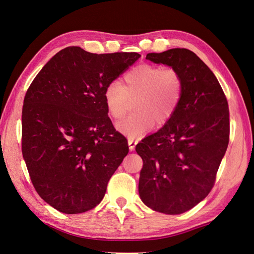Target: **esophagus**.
Returning <instances> with one entry per match:
<instances>
[{"instance_id":"34e87169","label":"esophagus","mask_w":254,"mask_h":254,"mask_svg":"<svg viewBox=\"0 0 254 254\" xmlns=\"http://www.w3.org/2000/svg\"><path fill=\"white\" fill-rule=\"evenodd\" d=\"M137 140H133V139H129L128 140V145H129V149H130V151H132L133 149H134V147H135V145L137 144Z\"/></svg>"}]
</instances>
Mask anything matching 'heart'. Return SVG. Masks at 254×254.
<instances>
[{
  "instance_id": "b5f03b06",
  "label": "heart",
  "mask_w": 254,
  "mask_h": 254,
  "mask_svg": "<svg viewBox=\"0 0 254 254\" xmlns=\"http://www.w3.org/2000/svg\"><path fill=\"white\" fill-rule=\"evenodd\" d=\"M183 93L181 73L173 66L141 64L128 70L122 84L111 81L104 90V102L109 114L121 119L129 99H134L135 112L120 121L117 127L129 139H136L155 125H164L178 109Z\"/></svg>"
}]
</instances>
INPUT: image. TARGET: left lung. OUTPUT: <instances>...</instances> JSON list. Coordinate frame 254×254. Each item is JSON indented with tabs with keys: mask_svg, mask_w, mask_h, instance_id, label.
<instances>
[{
	"mask_svg": "<svg viewBox=\"0 0 254 254\" xmlns=\"http://www.w3.org/2000/svg\"><path fill=\"white\" fill-rule=\"evenodd\" d=\"M146 59L177 68L183 93L173 118L135 146L143 160L139 194L153 211L181 214L214 187L229 144L228 102L213 72L191 51L149 53Z\"/></svg>",
	"mask_w": 254,
	"mask_h": 254,
	"instance_id": "8db88e82",
	"label": "left lung"
}]
</instances>
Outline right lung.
<instances>
[{"label": "right lung", "instance_id": "1", "mask_svg": "<svg viewBox=\"0 0 254 254\" xmlns=\"http://www.w3.org/2000/svg\"><path fill=\"white\" fill-rule=\"evenodd\" d=\"M141 57L58 52L37 74L22 109V155L39 196L59 212L92 210L129 151L104 102L107 84Z\"/></svg>", "mask_w": 254, "mask_h": 254}]
</instances>
